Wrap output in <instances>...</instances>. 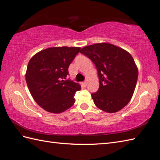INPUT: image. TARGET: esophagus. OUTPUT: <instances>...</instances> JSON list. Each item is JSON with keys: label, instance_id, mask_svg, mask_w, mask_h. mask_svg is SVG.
I'll return each instance as SVG.
<instances>
[{"label": "esophagus", "instance_id": "esophagus-1", "mask_svg": "<svg viewBox=\"0 0 160 160\" xmlns=\"http://www.w3.org/2000/svg\"><path fill=\"white\" fill-rule=\"evenodd\" d=\"M82 85H83V86H86V85H87V82H86V81H83V82L82 83Z\"/></svg>", "mask_w": 160, "mask_h": 160}]
</instances>
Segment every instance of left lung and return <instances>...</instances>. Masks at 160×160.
I'll use <instances>...</instances> for the list:
<instances>
[{
    "label": "left lung",
    "instance_id": "left-lung-1",
    "mask_svg": "<svg viewBox=\"0 0 160 160\" xmlns=\"http://www.w3.org/2000/svg\"><path fill=\"white\" fill-rule=\"evenodd\" d=\"M81 53L97 68L99 88L91 96L98 108L108 113L118 112L130 101L138 80V68L128 52L108 43L88 46Z\"/></svg>",
    "mask_w": 160,
    "mask_h": 160
}]
</instances>
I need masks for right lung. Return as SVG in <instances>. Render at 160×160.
Here are the masks:
<instances>
[{
  "mask_svg": "<svg viewBox=\"0 0 160 160\" xmlns=\"http://www.w3.org/2000/svg\"><path fill=\"white\" fill-rule=\"evenodd\" d=\"M80 50L79 47L48 48L30 59L25 75L27 86L35 102L46 111L61 113L75 102V92L81 88L66 77Z\"/></svg>",
  "mask_w": 160,
  "mask_h": 160,
  "instance_id": "1",
  "label": "right lung"
}]
</instances>
